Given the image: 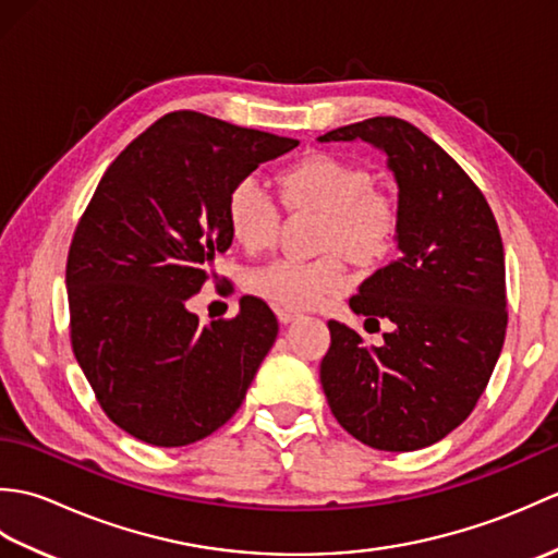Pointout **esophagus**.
<instances>
[{"label":"esophagus","instance_id":"34e87169","mask_svg":"<svg viewBox=\"0 0 558 558\" xmlns=\"http://www.w3.org/2000/svg\"><path fill=\"white\" fill-rule=\"evenodd\" d=\"M276 314H278V318H280V324H292L294 318L302 316L298 310H288V306H278Z\"/></svg>","mask_w":558,"mask_h":558}]
</instances>
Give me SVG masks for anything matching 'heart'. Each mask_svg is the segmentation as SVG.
Wrapping results in <instances>:
<instances>
[{"mask_svg":"<svg viewBox=\"0 0 558 558\" xmlns=\"http://www.w3.org/2000/svg\"><path fill=\"white\" fill-rule=\"evenodd\" d=\"M288 206L322 213L318 248L312 260L278 258L254 268L246 288L288 310H314L340 298L352 276L340 254L360 266H376L393 252L400 234V206L386 189L372 186V174L357 162L328 153H312L278 174ZM230 234L248 254H260L278 242L280 206L256 177L236 182L225 204Z\"/></svg>","mask_w":558,"mask_h":558,"instance_id":"obj_1","label":"heart"}]
</instances>
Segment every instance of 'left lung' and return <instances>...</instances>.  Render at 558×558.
Instances as JSON below:
<instances>
[{"label": "left lung", "mask_w": 558, "mask_h": 558, "mask_svg": "<svg viewBox=\"0 0 558 558\" xmlns=\"http://www.w3.org/2000/svg\"><path fill=\"white\" fill-rule=\"evenodd\" d=\"M369 141L398 182L400 256L350 298L366 322L388 318L381 348L328 322L322 386L342 429L378 450H417L470 417L506 338L499 225L448 153L398 117L333 129L322 141Z\"/></svg>", "instance_id": "left-lung-1"}]
</instances>
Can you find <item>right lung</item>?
I'll use <instances>...</instances> for the list:
<instances>
[{
    "instance_id": "add662e5",
    "label": "right lung",
    "mask_w": 558,
    "mask_h": 558,
    "mask_svg": "<svg viewBox=\"0 0 558 558\" xmlns=\"http://www.w3.org/2000/svg\"><path fill=\"white\" fill-rule=\"evenodd\" d=\"M298 144L177 110L114 158L83 210L66 256L71 350L102 412L138 441H201L242 405L276 314L244 298L234 318L201 326L186 306L232 244L230 189Z\"/></svg>"
}]
</instances>
